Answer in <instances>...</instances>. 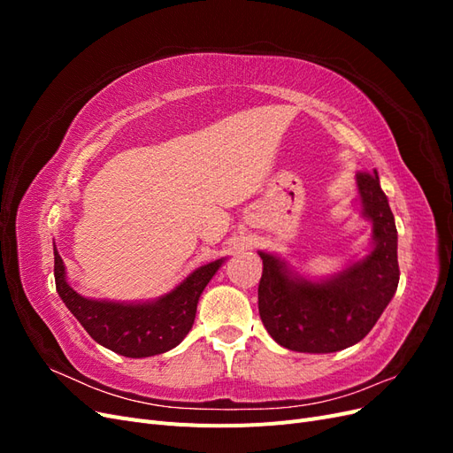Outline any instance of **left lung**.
<instances>
[{"label":"left lung","mask_w":453,"mask_h":453,"mask_svg":"<svg viewBox=\"0 0 453 453\" xmlns=\"http://www.w3.org/2000/svg\"><path fill=\"white\" fill-rule=\"evenodd\" d=\"M363 215L372 221V251L323 281L291 273L276 255L260 251L258 313L280 346L300 353H333L361 342L399 285L396 226L378 173H357Z\"/></svg>","instance_id":"1"}]
</instances>
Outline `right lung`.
<instances>
[{"label":"right lung","instance_id":"add662e5","mask_svg":"<svg viewBox=\"0 0 453 453\" xmlns=\"http://www.w3.org/2000/svg\"><path fill=\"white\" fill-rule=\"evenodd\" d=\"M225 258L196 268L173 291L153 303L122 304L81 296L65 281V266L54 248V281L64 304L85 331L119 355L132 359L170 351L188 334L196 318V304L205 285L221 268Z\"/></svg>","mask_w":453,"mask_h":453}]
</instances>
